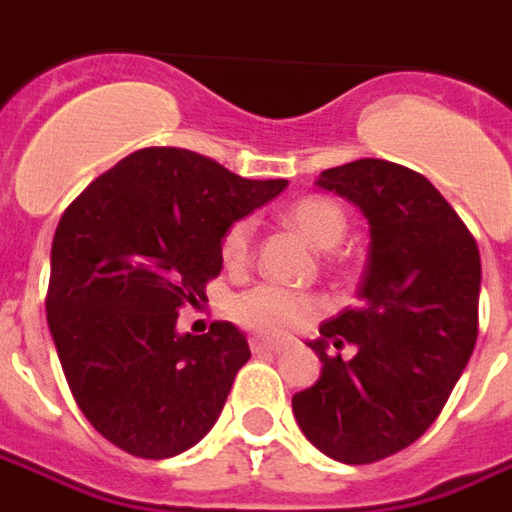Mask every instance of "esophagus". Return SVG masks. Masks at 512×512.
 I'll list each match as a JSON object with an SVG mask.
<instances>
[{"label": "esophagus", "mask_w": 512, "mask_h": 512, "mask_svg": "<svg viewBox=\"0 0 512 512\" xmlns=\"http://www.w3.org/2000/svg\"><path fill=\"white\" fill-rule=\"evenodd\" d=\"M252 354H279L282 351V345L279 343H266V340H260V337H252Z\"/></svg>", "instance_id": "1"}]
</instances>
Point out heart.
<instances>
[{"mask_svg": "<svg viewBox=\"0 0 512 512\" xmlns=\"http://www.w3.org/2000/svg\"><path fill=\"white\" fill-rule=\"evenodd\" d=\"M285 222L315 249H334L343 241L345 227H348L343 208L329 197H304V200L293 202L285 213ZM249 246H252V224L235 222L224 235V263L244 266L249 257ZM318 312H321L318 296L279 288L271 282L244 290L233 301L235 321L260 337H285V334L301 329L304 323H310Z\"/></svg>", "mask_w": 512, "mask_h": 512, "instance_id": "heart-1", "label": "heart"}]
</instances>
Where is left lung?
I'll return each instance as SVG.
<instances>
[{
  "mask_svg": "<svg viewBox=\"0 0 512 512\" xmlns=\"http://www.w3.org/2000/svg\"><path fill=\"white\" fill-rule=\"evenodd\" d=\"M315 186L362 211L370 257L359 307L323 323L307 343L321 378L293 395V414L323 455L376 463L433 425L469 365L480 252L450 202L414 169L359 158L321 172ZM343 347L351 357L339 354Z\"/></svg>",
  "mask_w": 512,
  "mask_h": 512,
  "instance_id": "1",
  "label": "left lung"
}]
</instances>
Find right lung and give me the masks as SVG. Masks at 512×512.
<instances>
[{
  "label": "right lung",
  "instance_id": "right-lung-1",
  "mask_svg": "<svg viewBox=\"0 0 512 512\" xmlns=\"http://www.w3.org/2000/svg\"><path fill=\"white\" fill-rule=\"evenodd\" d=\"M288 180H249L183 147H145L95 178L62 213L46 315L76 403L136 458H172L213 428L249 343L233 323L180 334L205 301L238 219Z\"/></svg>",
  "mask_w": 512,
  "mask_h": 512
}]
</instances>
